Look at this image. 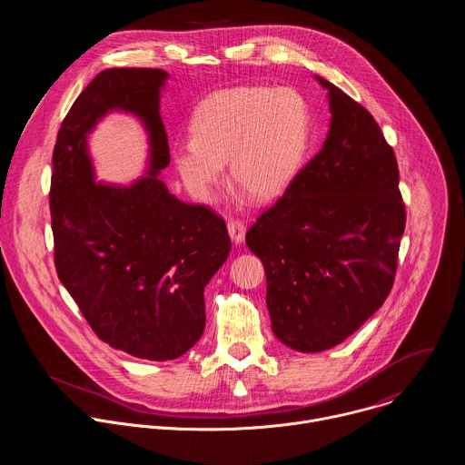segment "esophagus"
Masks as SVG:
<instances>
[{
  "label": "esophagus",
  "instance_id": "34e87169",
  "mask_svg": "<svg viewBox=\"0 0 465 465\" xmlns=\"http://www.w3.org/2000/svg\"><path fill=\"white\" fill-rule=\"evenodd\" d=\"M228 233L233 244H241L244 241V233H246V226L241 221H228Z\"/></svg>",
  "mask_w": 465,
  "mask_h": 465
}]
</instances>
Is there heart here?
<instances>
[{"label":"heart","mask_w":465,"mask_h":465,"mask_svg":"<svg viewBox=\"0 0 465 465\" xmlns=\"http://www.w3.org/2000/svg\"><path fill=\"white\" fill-rule=\"evenodd\" d=\"M193 138L178 140L171 158L198 203H212L230 160L233 182L259 201L280 196L300 173L309 147V110L289 88L235 86L206 97L191 119Z\"/></svg>","instance_id":"heart-1"}]
</instances>
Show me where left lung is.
<instances>
[{
  "mask_svg": "<svg viewBox=\"0 0 465 465\" xmlns=\"http://www.w3.org/2000/svg\"><path fill=\"white\" fill-rule=\"evenodd\" d=\"M314 79L331 114L322 151L246 233L267 274L274 335L302 353L341 344L384 303L407 219L397 162L373 115Z\"/></svg>",
  "mask_w": 465,
  "mask_h": 465,
  "instance_id": "8db88e82",
  "label": "left lung"
}]
</instances>
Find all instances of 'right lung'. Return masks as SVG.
<instances>
[{
  "label": "right lung",
  "instance_id": "add662e5",
  "mask_svg": "<svg viewBox=\"0 0 465 465\" xmlns=\"http://www.w3.org/2000/svg\"><path fill=\"white\" fill-rule=\"evenodd\" d=\"M167 81L163 70L101 72L62 121L49 194L58 280L103 342L158 362L203 337L204 289L232 248L221 217L178 201L160 178ZM108 113L136 116L148 134L146 173L130 184L96 180L89 138Z\"/></svg>",
  "mask_w": 465,
  "mask_h": 465
}]
</instances>
